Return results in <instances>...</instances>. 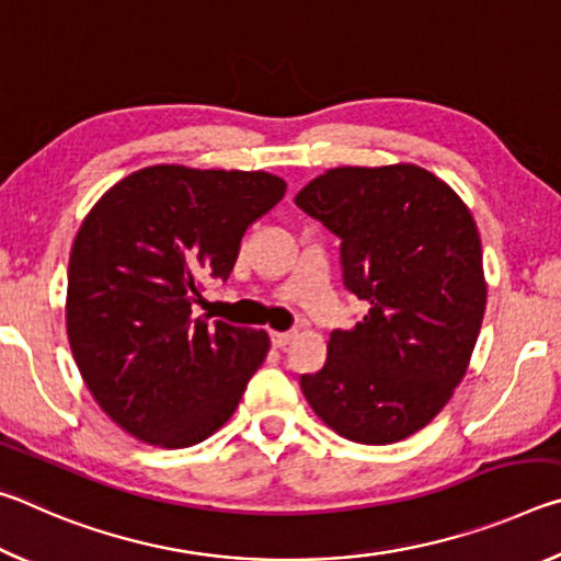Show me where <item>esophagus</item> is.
Returning <instances> with one entry per match:
<instances>
[{"instance_id": "obj_1", "label": "esophagus", "mask_w": 561, "mask_h": 561, "mask_svg": "<svg viewBox=\"0 0 561 561\" xmlns=\"http://www.w3.org/2000/svg\"><path fill=\"white\" fill-rule=\"evenodd\" d=\"M294 336H297L294 331H272V344L277 348H284V346L291 344Z\"/></svg>"}]
</instances>
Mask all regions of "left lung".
Returning <instances> with one entry per match:
<instances>
[{
  "label": "left lung",
  "mask_w": 561,
  "mask_h": 561,
  "mask_svg": "<svg viewBox=\"0 0 561 561\" xmlns=\"http://www.w3.org/2000/svg\"><path fill=\"white\" fill-rule=\"evenodd\" d=\"M294 203L339 237L346 289L368 304L354 329L331 331L327 364L299 378L301 393L341 438L403 440L453 398L485 317L468 205L413 163L331 168Z\"/></svg>",
  "instance_id": "1"
}]
</instances>
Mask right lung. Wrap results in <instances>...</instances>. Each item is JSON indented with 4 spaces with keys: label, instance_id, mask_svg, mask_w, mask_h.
Wrapping results in <instances>:
<instances>
[{
    "label": "right lung",
    "instance_id": "add662e5",
    "mask_svg": "<svg viewBox=\"0 0 561 561\" xmlns=\"http://www.w3.org/2000/svg\"><path fill=\"white\" fill-rule=\"evenodd\" d=\"M284 193L264 170L150 165L83 217L66 334L93 401L133 438L190 448L230 421L270 336L193 319V304L205 279L230 277L247 227Z\"/></svg>",
    "mask_w": 561,
    "mask_h": 561
}]
</instances>
